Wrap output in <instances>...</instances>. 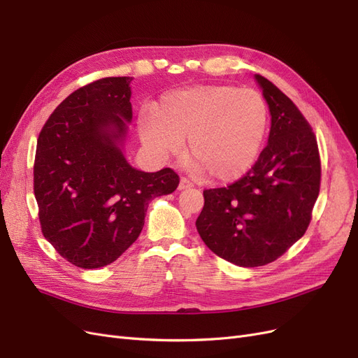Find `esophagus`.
Listing matches in <instances>:
<instances>
[{
	"label": "esophagus",
	"instance_id": "esophagus-1",
	"mask_svg": "<svg viewBox=\"0 0 358 358\" xmlns=\"http://www.w3.org/2000/svg\"><path fill=\"white\" fill-rule=\"evenodd\" d=\"M190 187H193V182L189 178L182 177L180 180V184H178V190H185V189H190Z\"/></svg>",
	"mask_w": 358,
	"mask_h": 358
}]
</instances>
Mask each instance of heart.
Returning a JSON list of instances; mask_svg holds the SVG:
<instances>
[{"instance_id":"b5f03b06","label":"heart","mask_w":358,"mask_h":358,"mask_svg":"<svg viewBox=\"0 0 358 358\" xmlns=\"http://www.w3.org/2000/svg\"><path fill=\"white\" fill-rule=\"evenodd\" d=\"M268 129V106L259 92L231 85H200L165 95L138 122L145 145L174 157L189 137L197 169L232 181L255 164Z\"/></svg>"}]
</instances>
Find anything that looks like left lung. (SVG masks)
Listing matches in <instances>:
<instances>
[{
	"label": "left lung",
	"instance_id": "obj_1",
	"mask_svg": "<svg viewBox=\"0 0 358 358\" xmlns=\"http://www.w3.org/2000/svg\"><path fill=\"white\" fill-rule=\"evenodd\" d=\"M272 126L268 145L247 174L227 187L203 190L196 227L210 250L237 266H263L300 240L320 190L316 136L295 103L256 74Z\"/></svg>",
	"mask_w": 358,
	"mask_h": 358
}]
</instances>
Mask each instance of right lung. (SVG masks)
Wrapping results in <instances>:
<instances>
[{"mask_svg":"<svg viewBox=\"0 0 358 358\" xmlns=\"http://www.w3.org/2000/svg\"><path fill=\"white\" fill-rule=\"evenodd\" d=\"M133 77H105L74 90L43 124L34 192L43 237L77 268L115 262L141 236L149 201L173 193L174 169H134L118 146L133 117Z\"/></svg>","mask_w":358,"mask_h":358,"instance_id":"add662e5","label":"right lung"}]
</instances>
